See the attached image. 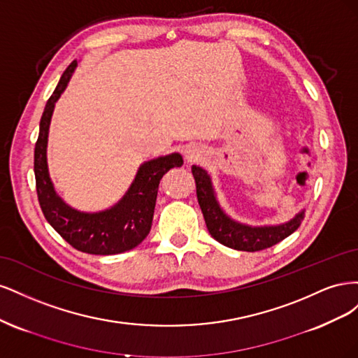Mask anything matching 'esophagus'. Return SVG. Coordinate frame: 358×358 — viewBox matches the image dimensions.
Masks as SVG:
<instances>
[{"instance_id": "obj_1", "label": "esophagus", "mask_w": 358, "mask_h": 358, "mask_svg": "<svg viewBox=\"0 0 358 358\" xmlns=\"http://www.w3.org/2000/svg\"><path fill=\"white\" fill-rule=\"evenodd\" d=\"M187 157H188V158H192V157H194V150H191V149L187 150Z\"/></svg>"}]
</instances>
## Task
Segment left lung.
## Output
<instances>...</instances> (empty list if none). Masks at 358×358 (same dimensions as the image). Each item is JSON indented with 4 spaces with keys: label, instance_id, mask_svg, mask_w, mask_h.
Masks as SVG:
<instances>
[{
    "label": "left lung",
    "instance_id": "8db88e82",
    "mask_svg": "<svg viewBox=\"0 0 358 358\" xmlns=\"http://www.w3.org/2000/svg\"><path fill=\"white\" fill-rule=\"evenodd\" d=\"M191 170L196 179L197 199L208 230L213 239L224 246L246 252L262 251L294 233L305 218V209H301L291 220L280 224L251 225L237 221L221 206L209 173L200 166H192Z\"/></svg>",
    "mask_w": 358,
    "mask_h": 358
}]
</instances>
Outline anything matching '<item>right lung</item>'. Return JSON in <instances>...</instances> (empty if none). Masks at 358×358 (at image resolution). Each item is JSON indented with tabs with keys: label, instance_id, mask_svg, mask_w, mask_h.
<instances>
[{
	"label": "right lung",
	"instance_id": "right-lung-1",
	"mask_svg": "<svg viewBox=\"0 0 358 358\" xmlns=\"http://www.w3.org/2000/svg\"><path fill=\"white\" fill-rule=\"evenodd\" d=\"M76 67L78 59H74L64 71L40 119V133L34 150V173L40 208L48 222L73 248L94 255L121 254L142 243L149 234L159 180L170 169L180 167L183 158L179 152H173L142 162L124 196L107 209L85 212L64 201L49 173L48 140L55 104L66 91Z\"/></svg>",
	"mask_w": 358,
	"mask_h": 358
}]
</instances>
